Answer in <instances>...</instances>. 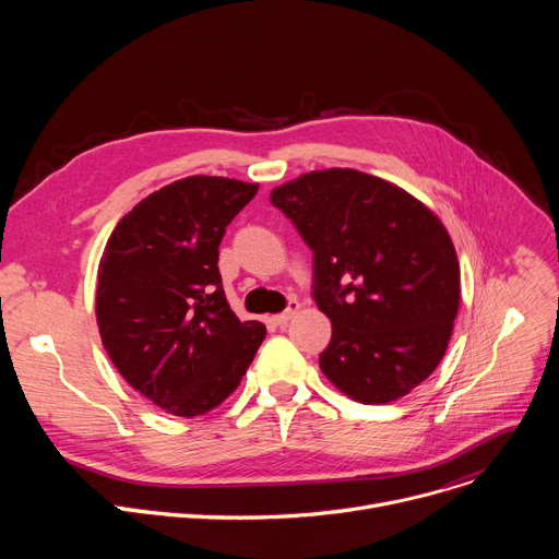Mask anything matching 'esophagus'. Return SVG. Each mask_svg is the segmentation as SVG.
<instances>
[{
  "label": "esophagus",
  "instance_id": "obj_1",
  "mask_svg": "<svg viewBox=\"0 0 559 559\" xmlns=\"http://www.w3.org/2000/svg\"><path fill=\"white\" fill-rule=\"evenodd\" d=\"M298 309H300V302H298V300H289V307H287L283 313H274V316H270V323H274V325L283 328V325H287V321H289V318H292Z\"/></svg>",
  "mask_w": 559,
  "mask_h": 559
}]
</instances>
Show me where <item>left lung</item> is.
<instances>
[{"label":"left lung","instance_id":"1","mask_svg":"<svg viewBox=\"0 0 559 559\" xmlns=\"http://www.w3.org/2000/svg\"><path fill=\"white\" fill-rule=\"evenodd\" d=\"M270 201L313 250V298L332 321L328 380L362 405H386L427 380L460 307V263L438 214L352 168L300 175Z\"/></svg>","mask_w":559,"mask_h":559}]
</instances>
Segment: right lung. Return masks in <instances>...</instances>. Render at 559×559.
Instances as JSON below:
<instances>
[{
  "label": "right lung",
  "instance_id": "right-lung-1",
  "mask_svg": "<svg viewBox=\"0 0 559 559\" xmlns=\"http://www.w3.org/2000/svg\"><path fill=\"white\" fill-rule=\"evenodd\" d=\"M259 183L194 175L139 201L97 270L102 343L126 382L166 414L197 418L243 380L265 325L241 323L218 274L229 221Z\"/></svg>",
  "mask_w": 559,
  "mask_h": 559
}]
</instances>
